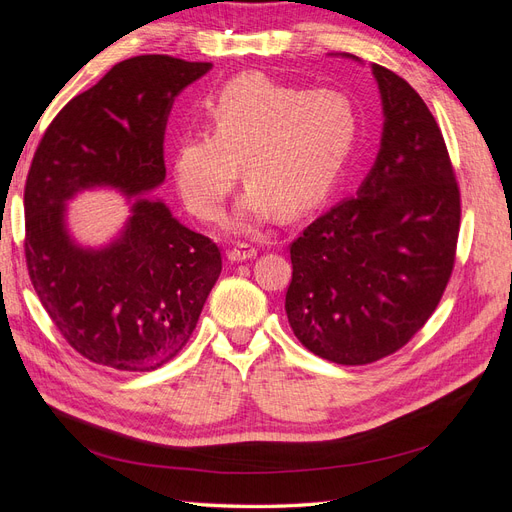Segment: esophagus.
<instances>
[{"mask_svg": "<svg viewBox=\"0 0 512 512\" xmlns=\"http://www.w3.org/2000/svg\"><path fill=\"white\" fill-rule=\"evenodd\" d=\"M258 254V247L250 245V243H241L237 247H232V250L228 252V260L232 262H239V260H250Z\"/></svg>", "mask_w": 512, "mask_h": 512, "instance_id": "34e87169", "label": "esophagus"}]
</instances>
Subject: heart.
<instances>
[{"label": "heart", "instance_id": "heart-1", "mask_svg": "<svg viewBox=\"0 0 512 512\" xmlns=\"http://www.w3.org/2000/svg\"><path fill=\"white\" fill-rule=\"evenodd\" d=\"M207 132L183 134L173 158L177 190L198 220L218 222L239 166L250 190L239 228L280 209L297 215L331 190L359 138V113L339 89H303L243 74L207 100Z\"/></svg>", "mask_w": 512, "mask_h": 512}]
</instances>
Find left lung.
Returning <instances> with one entry per match:
<instances>
[{"label": "left lung", "mask_w": 512, "mask_h": 512, "mask_svg": "<svg viewBox=\"0 0 512 512\" xmlns=\"http://www.w3.org/2000/svg\"><path fill=\"white\" fill-rule=\"evenodd\" d=\"M382 94L378 160L356 196L290 243L288 322L337 365H367L425 327L455 267L461 194L438 121L393 70L371 66Z\"/></svg>", "instance_id": "obj_1"}]
</instances>
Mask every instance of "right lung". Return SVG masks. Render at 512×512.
Returning <instances> with one entry per match:
<instances>
[{"instance_id":"add662e5","label":"right lung","mask_w":512,"mask_h":512,"mask_svg":"<svg viewBox=\"0 0 512 512\" xmlns=\"http://www.w3.org/2000/svg\"><path fill=\"white\" fill-rule=\"evenodd\" d=\"M209 70V61L170 55L119 61L61 108L29 166V280L57 331L96 365L151 371L175 359L222 273V252L147 198H136L113 245L81 250L64 226L66 200L96 185L126 196L158 188L170 106Z\"/></svg>"}]
</instances>
